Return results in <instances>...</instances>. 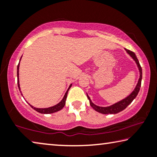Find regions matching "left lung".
I'll list each match as a JSON object with an SVG mask.
<instances>
[{
	"mask_svg": "<svg viewBox=\"0 0 157 157\" xmlns=\"http://www.w3.org/2000/svg\"><path fill=\"white\" fill-rule=\"evenodd\" d=\"M125 50H126L127 54L129 55V56L134 60V62L136 63L138 68H139L140 76H139V80H138V83L136 84V87H135V89H134V91H133L131 94L128 95V96L126 97L125 98H124V99H123V100H121V101H119V102H116L115 104L110 105V106H108V107H100V106L95 105L94 102H92L91 98H90L88 94H86L87 98H88V99L89 100L90 105L91 106V107L94 109L95 111H98V112L103 113V114H116V113L121 112V111L124 110V109H125L129 105L131 104L132 101L135 99V98L137 96L138 94H139L140 85H141L142 68H141V67H140L139 62V60H138L136 55H135V53L132 52V51H130V50H127V49H125Z\"/></svg>",
	"mask_w": 157,
	"mask_h": 157,
	"instance_id": "8db88e82",
	"label": "left lung"
}]
</instances>
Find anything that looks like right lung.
<instances>
[{"instance_id":"right-lung-1","label":"right lung","mask_w":157,"mask_h":157,"mask_svg":"<svg viewBox=\"0 0 157 157\" xmlns=\"http://www.w3.org/2000/svg\"><path fill=\"white\" fill-rule=\"evenodd\" d=\"M23 56V55H22ZM20 59V61H21ZM19 64H20V62L18 63V64L17 66V84H18V89H19V91H21V88H20V84H19ZM71 86H72V84H71L70 86H69L68 89L67 91H66V94L64 95V96L62 98V100L60 101V102L58 103V104L55 105L54 106H52V107H48V108H36V107H34L33 106H32L30 104H29L30 105V107L34 109L35 111H36L37 112L40 113H44V114H48V113H55V112H57V111H59L61 109H62L63 107H64V105L66 104V98H67V94H68V90L71 89ZM23 95V94H21Z\"/></svg>"}]
</instances>
